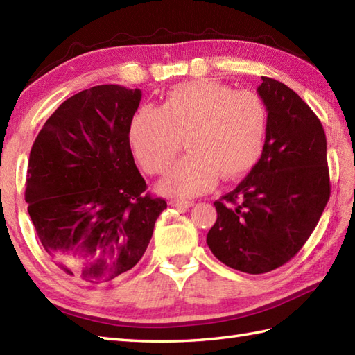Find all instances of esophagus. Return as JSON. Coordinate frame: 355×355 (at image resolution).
<instances>
[{"label":"esophagus","instance_id":"esophagus-1","mask_svg":"<svg viewBox=\"0 0 355 355\" xmlns=\"http://www.w3.org/2000/svg\"><path fill=\"white\" fill-rule=\"evenodd\" d=\"M171 206L177 207V209H189L193 206V201L189 200H172Z\"/></svg>","mask_w":355,"mask_h":355}]
</instances>
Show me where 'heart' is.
<instances>
[{
	"mask_svg": "<svg viewBox=\"0 0 355 355\" xmlns=\"http://www.w3.org/2000/svg\"><path fill=\"white\" fill-rule=\"evenodd\" d=\"M268 110L252 92H235L200 79L172 87L160 108L141 107L130 126L132 153L149 173H164L183 146L189 149L158 189L171 197H195L220 175L235 180L250 172L263 153Z\"/></svg>",
	"mask_w": 355,
	"mask_h": 355,
	"instance_id": "1",
	"label": "heart"
}]
</instances>
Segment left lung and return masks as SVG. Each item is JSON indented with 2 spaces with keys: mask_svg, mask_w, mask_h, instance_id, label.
Wrapping results in <instances>:
<instances>
[{
  "mask_svg": "<svg viewBox=\"0 0 355 355\" xmlns=\"http://www.w3.org/2000/svg\"><path fill=\"white\" fill-rule=\"evenodd\" d=\"M268 110L263 153L232 192L214 202L207 245L225 266L261 275L288 262L310 238L329 200L327 137L291 88L262 78Z\"/></svg>",
  "mask_w": 355,
  "mask_h": 355,
  "instance_id": "obj_1",
  "label": "left lung"
}]
</instances>
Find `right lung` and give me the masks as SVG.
<instances>
[{"label": "right lung", "instance_id": "add662e5", "mask_svg": "<svg viewBox=\"0 0 355 355\" xmlns=\"http://www.w3.org/2000/svg\"><path fill=\"white\" fill-rule=\"evenodd\" d=\"M141 92L97 85L67 99L30 150L26 201L44 250L92 284L131 270L168 207L146 191L130 146Z\"/></svg>", "mask_w": 355, "mask_h": 355}]
</instances>
